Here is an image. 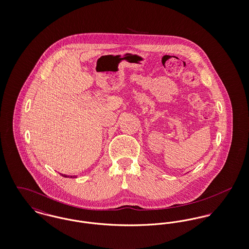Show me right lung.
<instances>
[{
    "mask_svg": "<svg viewBox=\"0 0 249 249\" xmlns=\"http://www.w3.org/2000/svg\"><path fill=\"white\" fill-rule=\"evenodd\" d=\"M60 175H61V177H63V178H77V176H67V175H63V174H60Z\"/></svg>",
    "mask_w": 249,
    "mask_h": 249,
    "instance_id": "right-lung-1",
    "label": "right lung"
}]
</instances>
